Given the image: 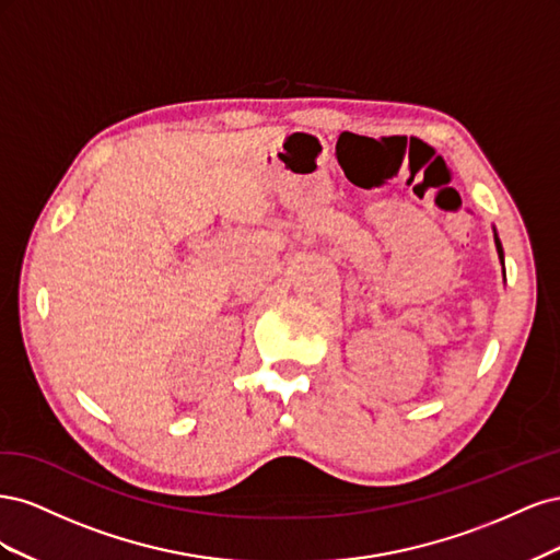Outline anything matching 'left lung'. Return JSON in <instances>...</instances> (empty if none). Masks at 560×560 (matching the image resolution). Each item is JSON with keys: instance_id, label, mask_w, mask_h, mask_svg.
<instances>
[{"instance_id": "obj_1", "label": "left lung", "mask_w": 560, "mask_h": 560, "mask_svg": "<svg viewBox=\"0 0 560 560\" xmlns=\"http://www.w3.org/2000/svg\"><path fill=\"white\" fill-rule=\"evenodd\" d=\"M495 245H498V252H500V259H504V257H502V245H500V238H498V235H495Z\"/></svg>"}]
</instances>
